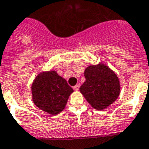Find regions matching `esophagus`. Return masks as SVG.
<instances>
[{
  "instance_id": "34e87169",
  "label": "esophagus",
  "mask_w": 149,
  "mask_h": 149,
  "mask_svg": "<svg viewBox=\"0 0 149 149\" xmlns=\"http://www.w3.org/2000/svg\"><path fill=\"white\" fill-rule=\"evenodd\" d=\"M73 89H75V90H79V85H76V86H73Z\"/></svg>"
}]
</instances>
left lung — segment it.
<instances>
[{
	"label": "left lung",
	"instance_id": "left-lung-1",
	"mask_svg": "<svg viewBox=\"0 0 149 149\" xmlns=\"http://www.w3.org/2000/svg\"><path fill=\"white\" fill-rule=\"evenodd\" d=\"M86 81L79 91L94 109L102 110L116 100L120 93L117 76L108 66L100 63L89 66L84 72Z\"/></svg>",
	"mask_w": 149,
	"mask_h": 149
}]
</instances>
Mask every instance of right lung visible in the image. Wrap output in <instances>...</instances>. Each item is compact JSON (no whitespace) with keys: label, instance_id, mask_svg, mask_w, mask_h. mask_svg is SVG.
I'll use <instances>...</instances> for the list:
<instances>
[{"label":"right lung","instance_id":"right-lung-1","mask_svg":"<svg viewBox=\"0 0 149 149\" xmlns=\"http://www.w3.org/2000/svg\"><path fill=\"white\" fill-rule=\"evenodd\" d=\"M33 101L44 112L56 115L65 108L73 89L56 71L40 73L31 87Z\"/></svg>","mask_w":149,"mask_h":149}]
</instances>
